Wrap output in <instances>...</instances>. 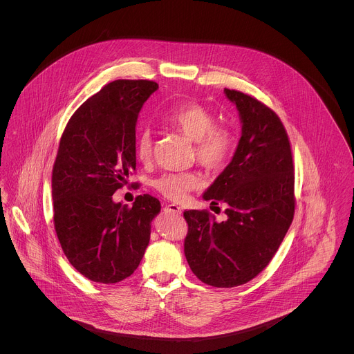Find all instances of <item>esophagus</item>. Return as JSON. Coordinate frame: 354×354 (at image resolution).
Returning a JSON list of instances; mask_svg holds the SVG:
<instances>
[{"mask_svg":"<svg viewBox=\"0 0 354 354\" xmlns=\"http://www.w3.org/2000/svg\"><path fill=\"white\" fill-rule=\"evenodd\" d=\"M163 211L166 214H176V215H180L181 214V208L177 205V204H167Z\"/></svg>","mask_w":354,"mask_h":354,"instance_id":"34e87169","label":"esophagus"}]
</instances>
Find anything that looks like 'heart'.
Wrapping results in <instances>:
<instances>
[{
    "label": "heart",
    "instance_id": "obj_1",
    "mask_svg": "<svg viewBox=\"0 0 354 354\" xmlns=\"http://www.w3.org/2000/svg\"><path fill=\"white\" fill-rule=\"evenodd\" d=\"M165 121L195 142L196 159L207 170H221L230 160L234 150V136L225 127H214L215 118L209 110L199 103H185L171 110ZM153 135L151 129L145 128L136 139V153L142 162L152 158ZM202 184L196 173H166L153 181L155 189L173 202L184 201L189 192L198 189Z\"/></svg>",
    "mask_w": 354,
    "mask_h": 354
}]
</instances>
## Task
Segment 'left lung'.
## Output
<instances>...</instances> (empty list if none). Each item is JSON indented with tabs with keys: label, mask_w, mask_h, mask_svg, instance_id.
<instances>
[{
	"label": "left lung",
	"mask_w": 354,
	"mask_h": 354,
	"mask_svg": "<svg viewBox=\"0 0 354 354\" xmlns=\"http://www.w3.org/2000/svg\"><path fill=\"white\" fill-rule=\"evenodd\" d=\"M239 110L241 138L230 163L203 194L226 204V219L184 212L187 261L207 285L234 288L253 279L278 251L295 215V169L288 133L261 102L225 88Z\"/></svg>",
	"instance_id": "obj_1"
}]
</instances>
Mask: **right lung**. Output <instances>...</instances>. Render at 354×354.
Here are the masks:
<instances>
[{
    "mask_svg": "<svg viewBox=\"0 0 354 354\" xmlns=\"http://www.w3.org/2000/svg\"><path fill=\"white\" fill-rule=\"evenodd\" d=\"M158 90L149 80H115L71 117L51 174L54 227L69 263L98 283H117L140 264L160 203L140 195L113 201L136 169V124Z\"/></svg>",
    "mask_w": 354,
    "mask_h": 354,
    "instance_id": "add662e5",
    "label": "right lung"
}]
</instances>
